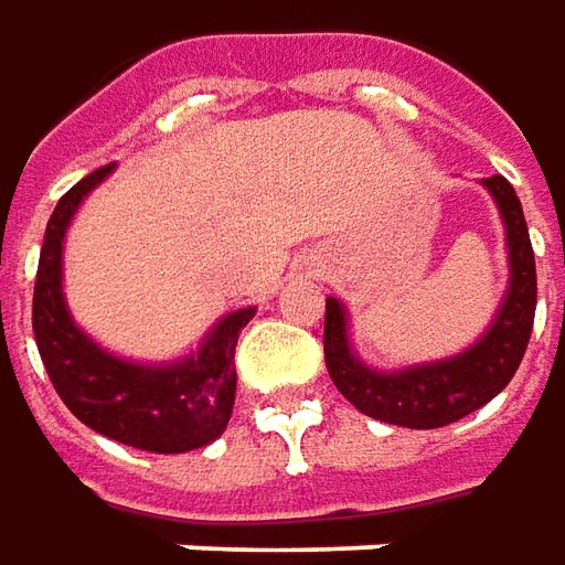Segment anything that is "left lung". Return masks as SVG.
Wrapping results in <instances>:
<instances>
[{
	"instance_id": "obj_1",
	"label": "left lung",
	"mask_w": 565,
	"mask_h": 565,
	"mask_svg": "<svg viewBox=\"0 0 565 565\" xmlns=\"http://www.w3.org/2000/svg\"><path fill=\"white\" fill-rule=\"evenodd\" d=\"M507 234L510 278L484 334L447 360L416 362L394 372L360 360L350 341V312L338 297L324 302V365L334 387L365 416L403 428H440L476 413L510 384L532 338L537 302L535 253L522 203L507 178H481Z\"/></svg>"
}]
</instances>
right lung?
<instances>
[{
  "instance_id": "obj_1",
  "label": "right lung",
  "mask_w": 565,
  "mask_h": 565,
  "mask_svg": "<svg viewBox=\"0 0 565 565\" xmlns=\"http://www.w3.org/2000/svg\"><path fill=\"white\" fill-rule=\"evenodd\" d=\"M111 171L115 162L71 186L46 224L33 287L36 347L58 397L87 428L149 454L200 450L227 428L237 394L234 347L256 306L222 316L196 350L168 362L125 360L93 341L65 300V234Z\"/></svg>"
}]
</instances>
